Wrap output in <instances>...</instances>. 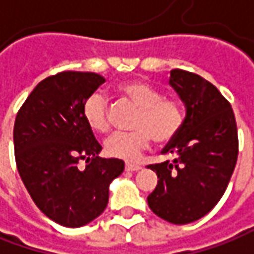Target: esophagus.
<instances>
[{
  "instance_id": "esophagus-1",
  "label": "esophagus",
  "mask_w": 254,
  "mask_h": 254,
  "mask_svg": "<svg viewBox=\"0 0 254 254\" xmlns=\"http://www.w3.org/2000/svg\"><path fill=\"white\" fill-rule=\"evenodd\" d=\"M125 169H127V171H137L142 169V166H140V164H135V163H127V164H125Z\"/></svg>"
}]
</instances>
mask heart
Masks as SVG:
<instances>
[{
  "mask_svg": "<svg viewBox=\"0 0 254 254\" xmlns=\"http://www.w3.org/2000/svg\"><path fill=\"white\" fill-rule=\"evenodd\" d=\"M121 95L127 97L136 107L132 132H117L105 142V150L112 157L136 160L149 147L152 137L157 143L173 140L184 124V112L179 101L163 97L153 85L132 80L117 87ZM83 117L92 130L104 133L110 129V110L107 97L101 91L91 92L83 104Z\"/></svg>",
  "mask_w": 254,
  "mask_h": 254,
  "instance_id": "1",
  "label": "heart"
}]
</instances>
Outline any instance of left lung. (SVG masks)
<instances>
[{
	"instance_id": "8db88e82",
	"label": "left lung",
	"mask_w": 254,
	"mask_h": 254,
	"mask_svg": "<svg viewBox=\"0 0 254 254\" xmlns=\"http://www.w3.org/2000/svg\"><path fill=\"white\" fill-rule=\"evenodd\" d=\"M169 83L186 105V118L162 152L173 162L149 166L159 181L147 204L164 221L186 225L222 198L238 160V127L231 104L201 75L174 68Z\"/></svg>"
}]
</instances>
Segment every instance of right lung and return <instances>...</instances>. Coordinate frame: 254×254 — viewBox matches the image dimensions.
Wrapping results in <instances>:
<instances>
[{"label":"right lung","mask_w":254,"mask_h":254,"mask_svg":"<svg viewBox=\"0 0 254 254\" xmlns=\"http://www.w3.org/2000/svg\"><path fill=\"white\" fill-rule=\"evenodd\" d=\"M105 78L62 71L42 80L23 102L13 125L15 160L33 202L52 221L80 228L108 205L110 184L125 163L101 159V144L83 117V104ZM85 160L84 171L78 162Z\"/></svg>","instance_id":"1"}]
</instances>
